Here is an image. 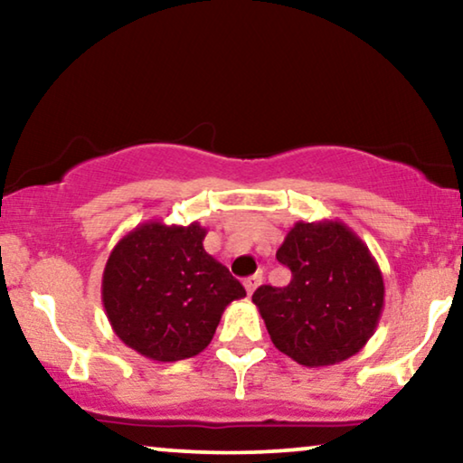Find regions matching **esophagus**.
I'll return each mask as SVG.
<instances>
[{"mask_svg":"<svg viewBox=\"0 0 463 463\" xmlns=\"http://www.w3.org/2000/svg\"><path fill=\"white\" fill-rule=\"evenodd\" d=\"M261 278H263L261 271H257V274H252V276L246 278V280H244V288H246V293H249V295L255 293V288L259 287V284H261Z\"/></svg>","mask_w":463,"mask_h":463,"instance_id":"obj_1","label":"esophagus"}]
</instances>
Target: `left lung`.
<instances>
[{
	"instance_id": "1",
	"label": "left lung",
	"mask_w": 463,
	"mask_h": 463,
	"mask_svg": "<svg viewBox=\"0 0 463 463\" xmlns=\"http://www.w3.org/2000/svg\"><path fill=\"white\" fill-rule=\"evenodd\" d=\"M276 259L290 269L287 287L263 284L252 303L274 345L309 369L358 354L383 309V276L369 246L341 221L295 223Z\"/></svg>"
}]
</instances>
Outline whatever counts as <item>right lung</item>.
Listing matches in <instances>:
<instances>
[{"instance_id":"1","label":"right lung","mask_w":463,"mask_h":463,"mask_svg":"<svg viewBox=\"0 0 463 463\" xmlns=\"http://www.w3.org/2000/svg\"><path fill=\"white\" fill-rule=\"evenodd\" d=\"M200 223L147 221L113 246L103 306L113 333L157 363L192 358L211 344L221 316L246 290L204 250Z\"/></svg>"}]
</instances>
